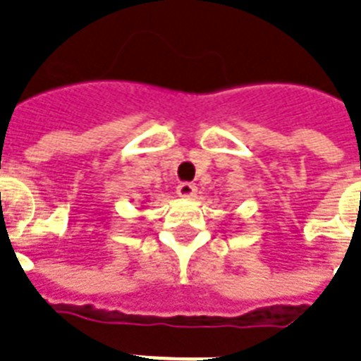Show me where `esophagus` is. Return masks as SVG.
Returning a JSON list of instances; mask_svg holds the SVG:
<instances>
[{"label": "esophagus", "mask_w": 361, "mask_h": 361, "mask_svg": "<svg viewBox=\"0 0 361 361\" xmlns=\"http://www.w3.org/2000/svg\"><path fill=\"white\" fill-rule=\"evenodd\" d=\"M178 197H194L195 195V186L192 183H180L177 186Z\"/></svg>", "instance_id": "1"}]
</instances>
